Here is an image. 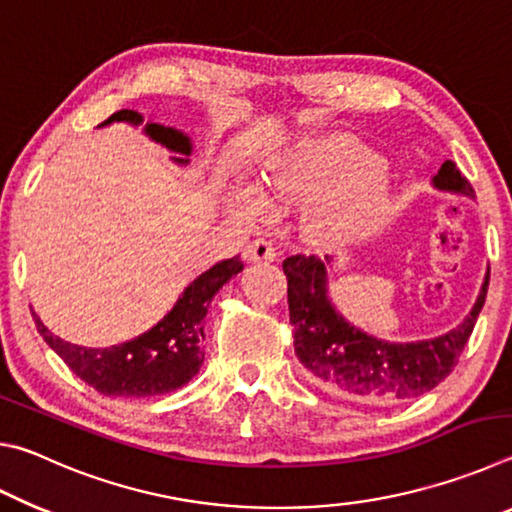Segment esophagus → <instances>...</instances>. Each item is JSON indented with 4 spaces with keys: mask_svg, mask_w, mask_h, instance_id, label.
<instances>
[{
    "mask_svg": "<svg viewBox=\"0 0 512 512\" xmlns=\"http://www.w3.org/2000/svg\"><path fill=\"white\" fill-rule=\"evenodd\" d=\"M246 259L248 262H273L277 257L273 244L268 239H255L253 244L246 246Z\"/></svg>",
    "mask_w": 512,
    "mask_h": 512,
    "instance_id": "34e87169",
    "label": "esophagus"
}]
</instances>
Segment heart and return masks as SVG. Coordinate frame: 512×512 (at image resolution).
Wrapping results in <instances>:
<instances>
[{"mask_svg": "<svg viewBox=\"0 0 512 512\" xmlns=\"http://www.w3.org/2000/svg\"><path fill=\"white\" fill-rule=\"evenodd\" d=\"M357 158L341 146L305 144L268 162L262 189L271 196H318L309 221L325 235L361 228L379 201V183L368 169H352Z\"/></svg>", "mask_w": 512, "mask_h": 512, "instance_id": "heart-1", "label": "heart"}]
</instances>
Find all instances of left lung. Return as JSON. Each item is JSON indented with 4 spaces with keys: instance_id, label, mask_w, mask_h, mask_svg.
Returning a JSON list of instances; mask_svg holds the SVG:
<instances>
[{
    "instance_id": "obj_1",
    "label": "left lung",
    "mask_w": 512,
    "mask_h": 512,
    "mask_svg": "<svg viewBox=\"0 0 512 512\" xmlns=\"http://www.w3.org/2000/svg\"><path fill=\"white\" fill-rule=\"evenodd\" d=\"M431 187L438 192L476 194L452 160H445ZM334 257L293 255L284 259L289 282V318L293 348L307 377L329 393L366 404H397L429 393L443 381L470 339L488 293L490 268L470 314L449 332L422 341H386L352 325L327 296V271Z\"/></svg>"
}]
</instances>
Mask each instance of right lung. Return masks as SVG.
<instances>
[{
  "mask_svg": "<svg viewBox=\"0 0 512 512\" xmlns=\"http://www.w3.org/2000/svg\"><path fill=\"white\" fill-rule=\"evenodd\" d=\"M110 124L144 126V135L171 151V160L180 167L189 164V155L194 153L192 137L187 133L173 126L153 124V121L144 124L142 115L135 110L112 112L99 128ZM241 271H244V264L239 255L207 268L187 284L176 305L158 325H153L137 339L110 345V348H85V345L63 341L49 332L36 311L31 314L49 348L94 391L110 397L162 395L178 391L201 370L205 361L201 341L205 339L203 318L207 316V307L216 291Z\"/></svg>",
  "mask_w": 512,
  "mask_h": 512,
  "instance_id": "1",
  "label": "right lung"
}]
</instances>
